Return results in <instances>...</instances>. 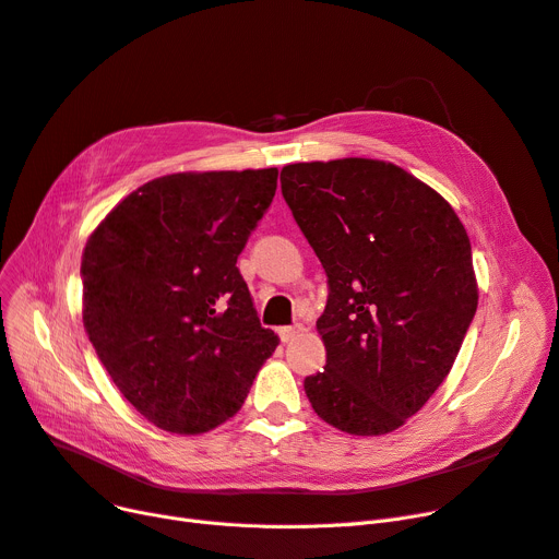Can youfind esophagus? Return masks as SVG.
Wrapping results in <instances>:
<instances>
[{
	"label": "esophagus",
	"instance_id": "34e87169",
	"mask_svg": "<svg viewBox=\"0 0 559 559\" xmlns=\"http://www.w3.org/2000/svg\"><path fill=\"white\" fill-rule=\"evenodd\" d=\"M300 330H302L300 325H294V328H280V338H282L284 343L294 341V338H296V334H298Z\"/></svg>",
	"mask_w": 559,
	"mask_h": 559
}]
</instances>
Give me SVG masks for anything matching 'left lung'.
Returning a JSON list of instances; mask_svg holds the SVG:
<instances>
[{"instance_id":"left-lung-1","label":"left lung","mask_w":559,"mask_h":559,"mask_svg":"<svg viewBox=\"0 0 559 559\" xmlns=\"http://www.w3.org/2000/svg\"><path fill=\"white\" fill-rule=\"evenodd\" d=\"M280 179L330 284L309 403L341 432H393L448 378L475 316L466 229L428 183L378 158L290 164Z\"/></svg>"}]
</instances>
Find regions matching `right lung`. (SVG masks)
<instances>
[{
	"mask_svg": "<svg viewBox=\"0 0 559 559\" xmlns=\"http://www.w3.org/2000/svg\"><path fill=\"white\" fill-rule=\"evenodd\" d=\"M275 189L277 168L156 177L88 236L86 334L120 393L156 428H218L277 348L236 269Z\"/></svg>",
	"mask_w": 559,
	"mask_h": 559,
	"instance_id": "add662e5",
	"label": "right lung"
}]
</instances>
